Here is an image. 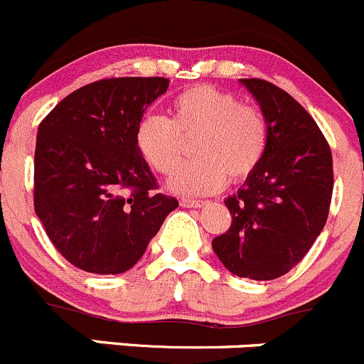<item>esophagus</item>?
<instances>
[{"label": "esophagus", "mask_w": 364, "mask_h": 364, "mask_svg": "<svg viewBox=\"0 0 364 364\" xmlns=\"http://www.w3.org/2000/svg\"><path fill=\"white\" fill-rule=\"evenodd\" d=\"M181 205L186 208H200L203 207L205 201H200V200H189V198H182L181 200Z\"/></svg>", "instance_id": "1"}]
</instances>
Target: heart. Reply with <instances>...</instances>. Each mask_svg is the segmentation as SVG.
<instances>
[{
  "label": "heart",
  "mask_w": 364,
  "mask_h": 364,
  "mask_svg": "<svg viewBox=\"0 0 364 364\" xmlns=\"http://www.w3.org/2000/svg\"><path fill=\"white\" fill-rule=\"evenodd\" d=\"M171 117L145 114L134 131L139 156L157 173H170L193 139L196 157L168 181L175 193L198 196L218 191L226 181H244L264 157L267 125L253 106L212 85L183 90L171 102Z\"/></svg>",
  "instance_id": "heart-1"
}]
</instances>
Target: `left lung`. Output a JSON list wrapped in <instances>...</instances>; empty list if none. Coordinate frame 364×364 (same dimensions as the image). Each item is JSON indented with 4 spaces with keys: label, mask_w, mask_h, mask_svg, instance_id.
Here are the masks:
<instances>
[{
    "label": "left lung",
    "mask_w": 364,
    "mask_h": 364,
    "mask_svg": "<svg viewBox=\"0 0 364 364\" xmlns=\"http://www.w3.org/2000/svg\"><path fill=\"white\" fill-rule=\"evenodd\" d=\"M260 104L267 145L257 170L225 200L228 232L212 247L239 278L267 282L299 264L323 230L333 196V156L308 111L264 79H240Z\"/></svg>",
    "instance_id": "left-lung-1"
}]
</instances>
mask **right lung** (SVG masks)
Returning <instances> with one entry per match:
<instances>
[{
  "label": "right lung",
  "instance_id": "add662e5",
  "mask_svg": "<svg viewBox=\"0 0 364 364\" xmlns=\"http://www.w3.org/2000/svg\"><path fill=\"white\" fill-rule=\"evenodd\" d=\"M166 77H113L65 97L38 125L35 212L56 250L93 274L143 257L178 201L157 189L134 131Z\"/></svg>",
  "mask_w": 364,
  "mask_h": 364
}]
</instances>
